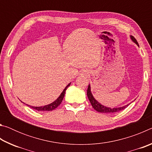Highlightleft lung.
<instances>
[{
  "label": "left lung",
  "mask_w": 152,
  "mask_h": 152,
  "mask_svg": "<svg viewBox=\"0 0 152 152\" xmlns=\"http://www.w3.org/2000/svg\"><path fill=\"white\" fill-rule=\"evenodd\" d=\"M131 38H132V39L133 41V42H134L136 43V44H137L139 46L138 43H137V40H136L135 38L133 37V36H131ZM87 96H88V98L90 102H91L92 107H93L94 109L96 110V111L100 112V113H116V112L121 111V110H124L125 108H127V107H128V104L125 105V106L122 107L113 108V109H110V108L104 107L103 105L101 104L99 102L94 99V98L93 97V96H92V94L91 93V86H90V85H88V89H87Z\"/></svg>",
  "instance_id": "8db88e82"
}]
</instances>
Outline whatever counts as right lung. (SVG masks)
Returning a JSON list of instances; mask_svg holds the SVG:
<instances>
[{"label":"right lung","instance_id":"obj_1","mask_svg":"<svg viewBox=\"0 0 152 152\" xmlns=\"http://www.w3.org/2000/svg\"><path fill=\"white\" fill-rule=\"evenodd\" d=\"M70 85V83L65 88H64L63 92H61V94H60V96H59L54 102H53L52 103L45 105V106H43V107H31V106H29V107L33 109L38 110V111H46V110H48H48H52L53 109H55L56 108H57L59 105L61 104V102L62 101V100L64 97V95H65L66 89Z\"/></svg>","mask_w":152,"mask_h":152}]
</instances>
